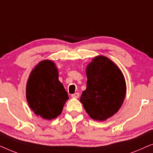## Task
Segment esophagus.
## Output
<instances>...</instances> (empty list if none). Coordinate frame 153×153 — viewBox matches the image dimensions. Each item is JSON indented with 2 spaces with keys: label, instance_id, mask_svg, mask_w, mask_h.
<instances>
[{
  "label": "esophagus",
  "instance_id": "esophagus-1",
  "mask_svg": "<svg viewBox=\"0 0 153 153\" xmlns=\"http://www.w3.org/2000/svg\"><path fill=\"white\" fill-rule=\"evenodd\" d=\"M71 96H72V97H73V98H78L79 97V93H74V94H72Z\"/></svg>",
  "mask_w": 153,
  "mask_h": 153
}]
</instances>
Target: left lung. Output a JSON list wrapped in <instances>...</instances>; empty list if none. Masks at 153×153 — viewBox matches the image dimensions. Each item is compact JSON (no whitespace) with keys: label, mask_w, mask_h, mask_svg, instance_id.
Wrapping results in <instances>:
<instances>
[{"label":"left lung","mask_w":153,"mask_h":153,"mask_svg":"<svg viewBox=\"0 0 153 153\" xmlns=\"http://www.w3.org/2000/svg\"><path fill=\"white\" fill-rule=\"evenodd\" d=\"M87 87L80 102L91 118L103 121L117 113L124 101L126 84L118 66L105 56L95 57L86 68Z\"/></svg>","instance_id":"obj_1"}]
</instances>
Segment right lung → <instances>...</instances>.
I'll return each instance as SVG.
<instances>
[{"instance_id": "add662e5", "label": "right lung", "mask_w": 153, "mask_h": 153, "mask_svg": "<svg viewBox=\"0 0 153 153\" xmlns=\"http://www.w3.org/2000/svg\"><path fill=\"white\" fill-rule=\"evenodd\" d=\"M28 105L37 116L51 120L61 114L68 93L58 80V69L51 60H43L31 72L26 86Z\"/></svg>"}]
</instances>
